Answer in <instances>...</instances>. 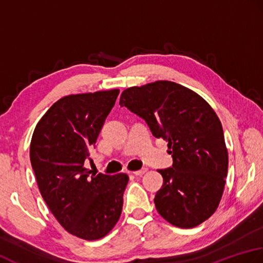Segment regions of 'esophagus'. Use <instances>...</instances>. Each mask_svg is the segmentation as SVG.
<instances>
[{"instance_id":"obj_1","label":"esophagus","mask_w":263,"mask_h":263,"mask_svg":"<svg viewBox=\"0 0 263 263\" xmlns=\"http://www.w3.org/2000/svg\"><path fill=\"white\" fill-rule=\"evenodd\" d=\"M147 171V168H143V169H141V170H137V171H134V175L135 176H143L144 174H145Z\"/></svg>"}]
</instances>
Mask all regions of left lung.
Segmentation results:
<instances>
[{"label": "left lung", "instance_id": "obj_1", "mask_svg": "<svg viewBox=\"0 0 263 263\" xmlns=\"http://www.w3.org/2000/svg\"><path fill=\"white\" fill-rule=\"evenodd\" d=\"M119 104L145 120L154 137L168 142L174 162L158 170L163 177L154 197L158 212L179 228L205 221L221 200L228 170L216 112L199 94L168 80L127 88Z\"/></svg>", "mask_w": 263, "mask_h": 263}]
</instances>
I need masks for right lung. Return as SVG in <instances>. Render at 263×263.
Masks as SVG:
<instances>
[{
	"label": "right lung",
	"instance_id": "obj_1",
	"mask_svg": "<svg viewBox=\"0 0 263 263\" xmlns=\"http://www.w3.org/2000/svg\"><path fill=\"white\" fill-rule=\"evenodd\" d=\"M119 89L68 95L41 118L31 137L30 162L42 197L68 233L104 237L120 218L126 174H93L84 167Z\"/></svg>",
	"mask_w": 263,
	"mask_h": 263
}]
</instances>
